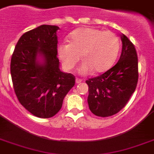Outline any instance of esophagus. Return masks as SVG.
<instances>
[{
  "mask_svg": "<svg viewBox=\"0 0 154 154\" xmlns=\"http://www.w3.org/2000/svg\"><path fill=\"white\" fill-rule=\"evenodd\" d=\"M81 79H79V78H76V83L77 84H80V83H81Z\"/></svg>",
  "mask_w": 154,
  "mask_h": 154,
  "instance_id": "34e87169",
  "label": "esophagus"
}]
</instances>
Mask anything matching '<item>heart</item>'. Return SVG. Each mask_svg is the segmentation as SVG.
Masks as SVG:
<instances>
[{"instance_id":"heart-1","label":"heart","mask_w":154,"mask_h":154,"mask_svg":"<svg viewBox=\"0 0 154 154\" xmlns=\"http://www.w3.org/2000/svg\"><path fill=\"white\" fill-rule=\"evenodd\" d=\"M69 42H61L57 47V55L66 70H71L81 58V74L92 70L102 73L112 67L119 51V39L110 31L92 27H81L69 35Z\"/></svg>"}]
</instances>
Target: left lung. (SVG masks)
Returning <instances> with one entry per match:
<instances>
[{"instance_id": "8db88e82", "label": "left lung", "mask_w": 154, "mask_h": 154, "mask_svg": "<svg viewBox=\"0 0 154 154\" xmlns=\"http://www.w3.org/2000/svg\"><path fill=\"white\" fill-rule=\"evenodd\" d=\"M122 53L119 62L100 76L86 81L88 103L95 116L107 117L118 113L127 104L137 86L138 56L133 43L122 34Z\"/></svg>"}]
</instances>
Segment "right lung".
Instances as JSON below:
<instances>
[{
    "instance_id": "1",
    "label": "right lung",
    "mask_w": 154,
    "mask_h": 154,
    "mask_svg": "<svg viewBox=\"0 0 154 154\" xmlns=\"http://www.w3.org/2000/svg\"><path fill=\"white\" fill-rule=\"evenodd\" d=\"M59 27L41 25L26 32L16 43L11 59V76L20 103L36 117H53L75 85V77L63 73L57 57Z\"/></svg>"
}]
</instances>
